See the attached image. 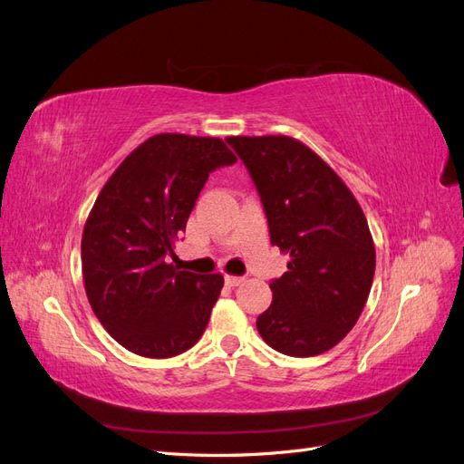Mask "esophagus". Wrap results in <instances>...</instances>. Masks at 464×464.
<instances>
[{"instance_id":"34e87169","label":"esophagus","mask_w":464,"mask_h":464,"mask_svg":"<svg viewBox=\"0 0 464 464\" xmlns=\"http://www.w3.org/2000/svg\"><path fill=\"white\" fill-rule=\"evenodd\" d=\"M224 280H227L228 286H237V285L244 283L242 276H232V275H227V278H224Z\"/></svg>"}]
</instances>
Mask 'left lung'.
I'll use <instances>...</instances> for the list:
<instances>
[{"instance_id":"1","label":"left lung","mask_w":464,"mask_h":464,"mask_svg":"<svg viewBox=\"0 0 464 464\" xmlns=\"http://www.w3.org/2000/svg\"><path fill=\"white\" fill-rule=\"evenodd\" d=\"M254 179L271 244L290 256L257 317L271 348L307 358L339 344L368 302L375 247L366 215L333 168L288 135L228 137Z\"/></svg>"}]
</instances>
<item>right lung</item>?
<instances>
[{
    "mask_svg": "<svg viewBox=\"0 0 464 464\" xmlns=\"http://www.w3.org/2000/svg\"><path fill=\"white\" fill-rule=\"evenodd\" d=\"M237 159L217 137L160 133L98 193L81 240L94 315L130 353L172 358L201 339L224 278L166 263L208 174Z\"/></svg>",
    "mask_w": 464,
    "mask_h": 464,
    "instance_id": "1",
    "label": "right lung"
}]
</instances>
